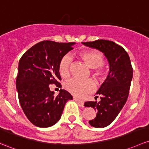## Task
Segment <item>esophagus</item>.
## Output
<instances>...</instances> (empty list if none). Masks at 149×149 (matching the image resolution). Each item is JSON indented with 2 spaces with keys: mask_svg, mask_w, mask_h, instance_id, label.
Listing matches in <instances>:
<instances>
[{
  "mask_svg": "<svg viewBox=\"0 0 149 149\" xmlns=\"http://www.w3.org/2000/svg\"><path fill=\"white\" fill-rule=\"evenodd\" d=\"M73 99H74L75 101H77V102L79 103V104L81 105V106H84V101H81V100L78 99V98H76V97H74V98H73Z\"/></svg>",
  "mask_w": 149,
  "mask_h": 149,
  "instance_id": "esophagus-1",
  "label": "esophagus"
}]
</instances>
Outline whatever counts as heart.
<instances>
[{
    "label": "heart",
    "mask_w": 149,
    "mask_h": 149,
    "mask_svg": "<svg viewBox=\"0 0 149 149\" xmlns=\"http://www.w3.org/2000/svg\"><path fill=\"white\" fill-rule=\"evenodd\" d=\"M80 59L83 61L91 68H93V74L95 77L101 79L103 75L101 65L103 63L104 58L101 53L97 51H84L79 54ZM71 58L69 56H65L59 63L58 70L61 76L63 78H68L70 75V68L71 64ZM65 88L75 96L82 98L94 89V83L91 79L82 80L72 79L67 81L64 85Z\"/></svg>",
    "instance_id": "obj_1"
}]
</instances>
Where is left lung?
Listing matches in <instances>:
<instances>
[{"label": "left lung", "instance_id": "left-lung-1", "mask_svg": "<svg viewBox=\"0 0 149 149\" xmlns=\"http://www.w3.org/2000/svg\"><path fill=\"white\" fill-rule=\"evenodd\" d=\"M82 44L102 52L109 62L108 76L96 93L101 95V100L84 103L86 107L97 111L96 116L89 120V124L93 127L104 128L113 121L127 101L133 78L131 61L124 48L111 40H97L82 42Z\"/></svg>", "mask_w": 149, "mask_h": 149}]
</instances>
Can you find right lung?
Instances as JSON below:
<instances>
[{
    "mask_svg": "<svg viewBox=\"0 0 149 149\" xmlns=\"http://www.w3.org/2000/svg\"><path fill=\"white\" fill-rule=\"evenodd\" d=\"M76 43L41 41L29 48L18 63L16 88L23 112L36 126L47 128L61 117L64 106L73 99L70 93L61 89L58 95L50 90V84L61 87L59 63Z\"/></svg>",
    "mask_w": 149,
    "mask_h": 149,
    "instance_id": "obj_1",
    "label": "right lung"
}]
</instances>
